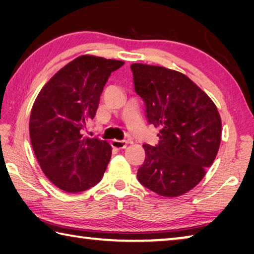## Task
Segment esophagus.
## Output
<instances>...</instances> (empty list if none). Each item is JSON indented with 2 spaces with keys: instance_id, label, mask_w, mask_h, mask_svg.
Returning <instances> with one entry per match:
<instances>
[{
  "instance_id": "obj_1",
  "label": "esophagus",
  "mask_w": 254,
  "mask_h": 254,
  "mask_svg": "<svg viewBox=\"0 0 254 254\" xmlns=\"http://www.w3.org/2000/svg\"><path fill=\"white\" fill-rule=\"evenodd\" d=\"M111 144H112V147H113V148L124 149V148H127V142L126 140H113L111 142Z\"/></svg>"
}]
</instances>
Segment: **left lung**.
<instances>
[{
  "label": "left lung",
  "mask_w": 254,
  "mask_h": 254,
  "mask_svg": "<svg viewBox=\"0 0 254 254\" xmlns=\"http://www.w3.org/2000/svg\"><path fill=\"white\" fill-rule=\"evenodd\" d=\"M134 91L145 118L159 131L156 147L143 144L140 184L165 197L180 196L204 178L221 143L222 121L213 101L182 72L132 64Z\"/></svg>",
  "instance_id": "1"
}]
</instances>
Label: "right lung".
I'll return each instance as SVG.
<instances>
[{
    "mask_svg": "<svg viewBox=\"0 0 254 254\" xmlns=\"http://www.w3.org/2000/svg\"><path fill=\"white\" fill-rule=\"evenodd\" d=\"M123 62L80 56L62 68L34 102L30 139L44 174L67 192L84 191L101 182L112 154L111 145L83 135L93 120L101 94Z\"/></svg>",
    "mask_w": 254,
    "mask_h": 254,
    "instance_id": "add662e5",
    "label": "right lung"
}]
</instances>
